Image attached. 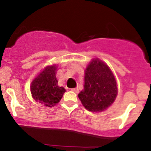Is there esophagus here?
<instances>
[{
	"mask_svg": "<svg viewBox=\"0 0 151 151\" xmlns=\"http://www.w3.org/2000/svg\"><path fill=\"white\" fill-rule=\"evenodd\" d=\"M71 91H73V92H74V93L79 92V89H78V88H72V89H71Z\"/></svg>",
	"mask_w": 151,
	"mask_h": 151,
	"instance_id": "34e87169",
	"label": "esophagus"
}]
</instances>
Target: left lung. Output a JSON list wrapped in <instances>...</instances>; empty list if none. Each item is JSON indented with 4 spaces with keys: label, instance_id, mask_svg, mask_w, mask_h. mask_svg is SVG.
<instances>
[{
    "label": "left lung",
    "instance_id": "8db88e82",
    "mask_svg": "<svg viewBox=\"0 0 151 151\" xmlns=\"http://www.w3.org/2000/svg\"><path fill=\"white\" fill-rule=\"evenodd\" d=\"M117 95L116 81L109 67L93 60L85 70L84 89L78 96L86 109L101 112L113 104Z\"/></svg>",
    "mask_w": 151,
    "mask_h": 151
}]
</instances>
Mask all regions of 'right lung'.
<instances>
[{
	"label": "right lung",
	"instance_id": "right-lung-1",
	"mask_svg": "<svg viewBox=\"0 0 151 151\" xmlns=\"http://www.w3.org/2000/svg\"><path fill=\"white\" fill-rule=\"evenodd\" d=\"M57 67L48 66L32 81L30 91L35 101L46 106L52 107L60 102L66 90L58 86Z\"/></svg>",
	"mask_w": 151,
	"mask_h": 151
}]
</instances>
